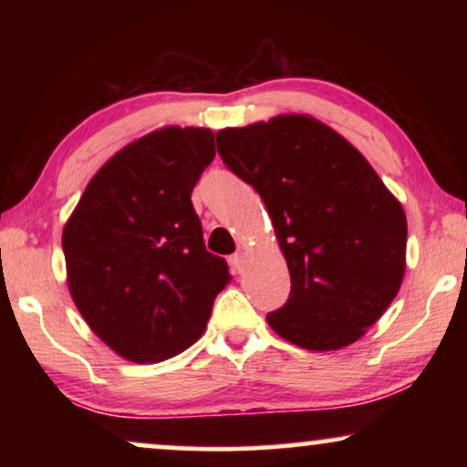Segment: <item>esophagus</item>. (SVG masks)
Instances as JSON below:
<instances>
[{
  "instance_id": "esophagus-1",
  "label": "esophagus",
  "mask_w": 467,
  "mask_h": 467,
  "mask_svg": "<svg viewBox=\"0 0 467 467\" xmlns=\"http://www.w3.org/2000/svg\"><path fill=\"white\" fill-rule=\"evenodd\" d=\"M229 264H232V267H234V272H242L244 270V254L242 253H235V254H232V257H229Z\"/></svg>"
}]
</instances>
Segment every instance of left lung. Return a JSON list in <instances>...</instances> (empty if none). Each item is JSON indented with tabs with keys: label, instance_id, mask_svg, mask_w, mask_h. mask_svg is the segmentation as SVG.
Returning <instances> with one entry per match:
<instances>
[{
	"label": "left lung",
	"instance_id": "left-lung-1",
	"mask_svg": "<svg viewBox=\"0 0 467 467\" xmlns=\"http://www.w3.org/2000/svg\"><path fill=\"white\" fill-rule=\"evenodd\" d=\"M216 149L261 195L289 265V299L270 327L308 350L359 340L404 278L401 203L353 144L310 117L223 130Z\"/></svg>",
	"mask_w": 467,
	"mask_h": 467
}]
</instances>
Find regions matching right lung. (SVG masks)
<instances>
[{
    "label": "right lung",
    "mask_w": 467,
    "mask_h": 467,
    "mask_svg": "<svg viewBox=\"0 0 467 467\" xmlns=\"http://www.w3.org/2000/svg\"><path fill=\"white\" fill-rule=\"evenodd\" d=\"M214 152V133L200 127L136 140L93 176L63 229L69 293L125 359L157 363L189 348L229 283L191 202Z\"/></svg>",
    "instance_id": "obj_1"
}]
</instances>
